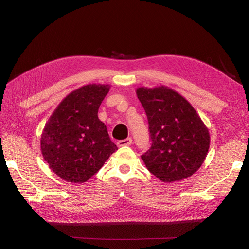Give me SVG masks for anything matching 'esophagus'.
Wrapping results in <instances>:
<instances>
[{
    "mask_svg": "<svg viewBox=\"0 0 249 249\" xmlns=\"http://www.w3.org/2000/svg\"><path fill=\"white\" fill-rule=\"evenodd\" d=\"M132 144V139L131 138H126L124 140H119L117 141V146L122 147V146H127Z\"/></svg>",
    "mask_w": 249,
    "mask_h": 249,
    "instance_id": "obj_1",
    "label": "esophagus"
}]
</instances>
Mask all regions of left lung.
<instances>
[{"label": "left lung", "mask_w": 249, "mask_h": 249, "mask_svg": "<svg viewBox=\"0 0 249 249\" xmlns=\"http://www.w3.org/2000/svg\"><path fill=\"white\" fill-rule=\"evenodd\" d=\"M145 110L152 146L141 156L146 168L164 183L191 177L205 162L210 133L183 95L167 86L138 87Z\"/></svg>", "instance_id": "obj_1"}]
</instances>
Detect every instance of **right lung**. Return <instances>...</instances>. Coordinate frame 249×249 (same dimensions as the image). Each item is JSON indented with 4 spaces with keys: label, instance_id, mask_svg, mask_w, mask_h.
<instances>
[{
    "label": "right lung",
    "instance_id": "right-lung-1",
    "mask_svg": "<svg viewBox=\"0 0 249 249\" xmlns=\"http://www.w3.org/2000/svg\"><path fill=\"white\" fill-rule=\"evenodd\" d=\"M110 87L88 84L73 90L58 105L43 127V159L66 182H87L117 150L97 116Z\"/></svg>",
    "mask_w": 249,
    "mask_h": 249
}]
</instances>
